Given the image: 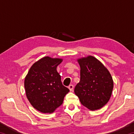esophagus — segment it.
I'll use <instances>...</instances> for the list:
<instances>
[{"instance_id":"obj_1","label":"esophagus","mask_w":134,"mask_h":134,"mask_svg":"<svg viewBox=\"0 0 134 134\" xmlns=\"http://www.w3.org/2000/svg\"><path fill=\"white\" fill-rule=\"evenodd\" d=\"M68 88H69V90H70V91H72L73 90V88H74V86L72 85H70L69 86V87H68Z\"/></svg>"}]
</instances>
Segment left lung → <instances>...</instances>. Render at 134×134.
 <instances>
[{
	"label": "left lung",
	"instance_id": "obj_1",
	"mask_svg": "<svg viewBox=\"0 0 134 134\" xmlns=\"http://www.w3.org/2000/svg\"><path fill=\"white\" fill-rule=\"evenodd\" d=\"M80 67V81L74 88V93L81 103L95 110L103 107L112 95L113 81L105 65L92 55L77 59Z\"/></svg>",
	"mask_w": 134,
	"mask_h": 134
}]
</instances>
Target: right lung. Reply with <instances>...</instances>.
<instances>
[{
  "instance_id": "obj_1",
  "label": "right lung",
  "mask_w": 134,
  "mask_h": 134,
  "mask_svg": "<svg viewBox=\"0 0 134 134\" xmlns=\"http://www.w3.org/2000/svg\"><path fill=\"white\" fill-rule=\"evenodd\" d=\"M62 58L46 56L34 63L25 78L27 99L35 109L51 113L62 105L69 89L63 85L57 67Z\"/></svg>"
}]
</instances>
